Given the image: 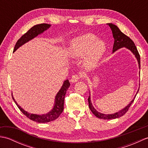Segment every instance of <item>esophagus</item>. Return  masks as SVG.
Instances as JSON below:
<instances>
[{
    "label": "esophagus",
    "instance_id": "obj_1",
    "mask_svg": "<svg viewBox=\"0 0 148 148\" xmlns=\"http://www.w3.org/2000/svg\"><path fill=\"white\" fill-rule=\"evenodd\" d=\"M81 77H82L81 75L75 74V75H74V76H72L71 79V81L72 83H76L80 79V78H81Z\"/></svg>",
    "mask_w": 148,
    "mask_h": 148
}]
</instances>
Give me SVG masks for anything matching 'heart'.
I'll return each mask as SVG.
<instances>
[{
    "mask_svg": "<svg viewBox=\"0 0 148 148\" xmlns=\"http://www.w3.org/2000/svg\"><path fill=\"white\" fill-rule=\"evenodd\" d=\"M104 42L97 40L92 34H85L72 39L68 48L69 55L79 58L86 54L84 64L88 68H93L98 64L105 52Z\"/></svg>",
    "mask_w": 148,
    "mask_h": 148,
    "instance_id": "1",
    "label": "heart"
}]
</instances>
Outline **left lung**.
Segmentation results:
<instances>
[{
	"label": "left lung",
	"mask_w": 148,
	"mask_h": 148,
	"mask_svg": "<svg viewBox=\"0 0 148 148\" xmlns=\"http://www.w3.org/2000/svg\"><path fill=\"white\" fill-rule=\"evenodd\" d=\"M108 25H109V26L110 27V28H111L112 32L113 37H114V45H113V48H112V52L114 53L116 51H117L118 49H120L121 48H123V47H125V48H127L128 49L130 50V51L132 52L133 54L135 55V56H136V58H137V61H138V64H139V67L140 69V55H139V52H138V51H137V49L136 48V45H135L134 42H133V40H132L130 37H128V36L125 35V34L121 32V30L119 29V28L116 25H115L112 24V23H108ZM139 89H138L136 95H135L134 98L130 102L129 104L125 107V108L121 109V111H119L116 113H113V114H102V113H100V112L97 111V110L93 108L92 102H91L90 95L89 96L88 99V100L89 108L91 110V111L93 112V114L95 115L96 117L100 118V119H115V118H119V117H121V116H123L125 113L128 111V109H129L130 106L132 105V103L134 102V99H135V98H136V97L137 95L138 92H139Z\"/></svg>",
	"instance_id": "8db88e82"
}]
</instances>
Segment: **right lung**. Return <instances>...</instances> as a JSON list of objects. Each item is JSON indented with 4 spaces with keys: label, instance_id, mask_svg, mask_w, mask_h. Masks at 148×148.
I'll use <instances>...</instances> for the list:
<instances>
[{
    "label": "right lung",
    "instance_id": "1",
    "mask_svg": "<svg viewBox=\"0 0 148 148\" xmlns=\"http://www.w3.org/2000/svg\"><path fill=\"white\" fill-rule=\"evenodd\" d=\"M50 26H51V25L49 24L41 23L36 25H34V27H32L30 30H28L24 35L20 37V39H19L18 40V41L15 45L13 52H14L18 48H20L21 46L23 45L25 43H26L28 41H29V40H32L34 37L38 36L39 34H42V32H45V30L48 29ZM69 86H70V83H69V80H65L64 82V84H63L60 90H59V92L56 94V95L55 97L54 103L55 105L53 109L51 111H49L48 113H47V114H45L40 115L30 114V113L25 111L23 109H22L21 107L18 104L17 102L15 101L13 96H12V99L14 100V102L18 106V108L20 109L22 113L25 115L28 118H29L31 120L36 121L37 123H48L55 120L56 118H58L59 117V116L60 115L61 113L63 112V110H64L65 96Z\"/></svg>",
    "mask_w": 148,
    "mask_h": 148
}]
</instances>
